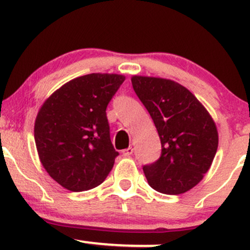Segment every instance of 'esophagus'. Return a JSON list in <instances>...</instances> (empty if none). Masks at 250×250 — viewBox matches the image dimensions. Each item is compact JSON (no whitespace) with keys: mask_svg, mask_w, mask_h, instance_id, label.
Here are the masks:
<instances>
[{"mask_svg":"<svg viewBox=\"0 0 250 250\" xmlns=\"http://www.w3.org/2000/svg\"><path fill=\"white\" fill-rule=\"evenodd\" d=\"M133 153V148L132 147H127L125 150H123V156L124 157H130Z\"/></svg>","mask_w":250,"mask_h":250,"instance_id":"34e87169","label":"esophagus"}]
</instances>
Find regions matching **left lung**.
<instances>
[{
	"label": "left lung",
	"instance_id": "obj_1",
	"mask_svg": "<svg viewBox=\"0 0 250 250\" xmlns=\"http://www.w3.org/2000/svg\"><path fill=\"white\" fill-rule=\"evenodd\" d=\"M139 100L152 118L162 155L144 165L151 188L167 195L192 189L209 170L218 146L215 122L197 98L178 83L152 77H132Z\"/></svg>",
	"mask_w": 250,
	"mask_h": 250
}]
</instances>
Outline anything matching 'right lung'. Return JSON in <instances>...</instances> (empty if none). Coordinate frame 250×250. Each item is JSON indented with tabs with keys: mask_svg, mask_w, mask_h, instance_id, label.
<instances>
[{
	"mask_svg": "<svg viewBox=\"0 0 250 250\" xmlns=\"http://www.w3.org/2000/svg\"><path fill=\"white\" fill-rule=\"evenodd\" d=\"M119 74L75 78L44 102L34 126L40 161L60 186L79 192L102 184L119 155L110 137L108 103L124 83Z\"/></svg>",
	"mask_w": 250,
	"mask_h": 250,
	"instance_id": "1",
	"label": "right lung"
}]
</instances>
